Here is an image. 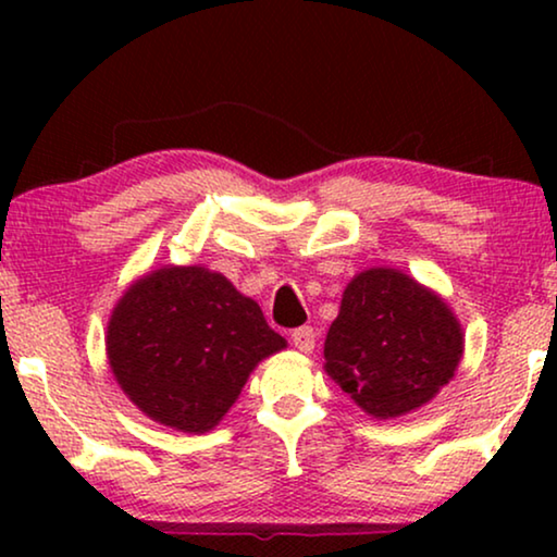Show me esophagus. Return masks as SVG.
Returning a JSON list of instances; mask_svg holds the SVG:
<instances>
[{
	"instance_id": "esophagus-1",
	"label": "esophagus",
	"mask_w": 557,
	"mask_h": 557,
	"mask_svg": "<svg viewBox=\"0 0 557 557\" xmlns=\"http://www.w3.org/2000/svg\"><path fill=\"white\" fill-rule=\"evenodd\" d=\"M292 342H294V347L299 349V352L309 355L311 349H314L317 334H314V330H311V326H299V330L292 332Z\"/></svg>"
}]
</instances>
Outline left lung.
Listing matches in <instances>:
<instances>
[{
    "label": "left lung",
    "mask_w": 557,
    "mask_h": 557,
    "mask_svg": "<svg viewBox=\"0 0 557 557\" xmlns=\"http://www.w3.org/2000/svg\"><path fill=\"white\" fill-rule=\"evenodd\" d=\"M463 357L446 299L413 276L375 265L349 281L324 339V372L380 421L436 398Z\"/></svg>",
    "instance_id": "8db88e82"
}]
</instances>
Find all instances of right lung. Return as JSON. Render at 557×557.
Here are the masks:
<instances>
[{
  "label": "right lung",
  "mask_w": 557,
  "mask_h": 557,
  "mask_svg": "<svg viewBox=\"0 0 557 557\" xmlns=\"http://www.w3.org/2000/svg\"><path fill=\"white\" fill-rule=\"evenodd\" d=\"M286 339L223 273L164 265L136 278L111 311L106 355L126 398L151 421L208 433Z\"/></svg>",
  "instance_id": "add662e5"
}]
</instances>
